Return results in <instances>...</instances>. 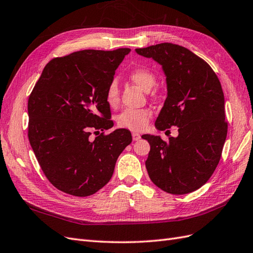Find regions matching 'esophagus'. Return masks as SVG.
Wrapping results in <instances>:
<instances>
[{
  "label": "esophagus",
  "instance_id": "34e87169",
  "mask_svg": "<svg viewBox=\"0 0 253 253\" xmlns=\"http://www.w3.org/2000/svg\"><path fill=\"white\" fill-rule=\"evenodd\" d=\"M132 138H133V141H138L141 138V134L137 133V132H133L132 133Z\"/></svg>",
  "mask_w": 253,
  "mask_h": 253
}]
</instances>
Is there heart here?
Returning <instances> with one entry per match:
<instances>
[{
  "label": "heart",
  "instance_id": "1",
  "mask_svg": "<svg viewBox=\"0 0 253 253\" xmlns=\"http://www.w3.org/2000/svg\"><path fill=\"white\" fill-rule=\"evenodd\" d=\"M132 82L144 91H150L157 83V78L153 73L146 68H136L129 73ZM105 99L111 108L118 106L120 101L119 88L117 81H112L106 89ZM150 112L147 109H131L128 108L122 111L117 117V124L122 127L134 131H140L147 126L150 120Z\"/></svg>",
  "mask_w": 253,
  "mask_h": 253
}]
</instances>
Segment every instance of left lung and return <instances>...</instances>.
Here are the masks:
<instances>
[{"label":"left lung","instance_id":"obj_1","mask_svg":"<svg viewBox=\"0 0 253 253\" xmlns=\"http://www.w3.org/2000/svg\"><path fill=\"white\" fill-rule=\"evenodd\" d=\"M135 52L160 64L166 77L167 97L156 128H178V135L168 142L142 135L150 144L145 162L150 180L171 194L192 192L214 172L226 141L221 83L205 61L183 46L161 43Z\"/></svg>","mask_w":253,"mask_h":253}]
</instances>
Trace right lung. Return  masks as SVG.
Returning a JSON list of instances; mask_svg holds the SVG:
<instances>
[{
  "label": "right lung",
  "mask_w": 253,
  "mask_h": 253,
  "mask_svg": "<svg viewBox=\"0 0 253 253\" xmlns=\"http://www.w3.org/2000/svg\"><path fill=\"white\" fill-rule=\"evenodd\" d=\"M130 51L87 49L55 58L29 96L30 145L46 177L63 192L88 197L103 188L132 141L124 128L90 138L91 131L113 126L106 89Z\"/></svg>",
  "instance_id": "right-lung-1"
}]
</instances>
